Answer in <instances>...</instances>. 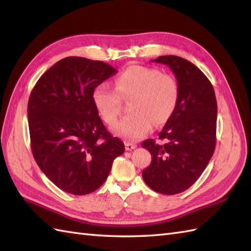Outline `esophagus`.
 <instances>
[{"label":"esophagus","mask_w":251,"mask_h":251,"mask_svg":"<svg viewBox=\"0 0 251 251\" xmlns=\"http://www.w3.org/2000/svg\"><path fill=\"white\" fill-rule=\"evenodd\" d=\"M136 148H137L136 143H132V142H129V141L125 142V149H126L127 151H131V150H134V149H136Z\"/></svg>","instance_id":"esophagus-1"}]
</instances>
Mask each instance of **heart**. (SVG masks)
I'll use <instances>...</instances> for the list:
<instances>
[{
    "mask_svg": "<svg viewBox=\"0 0 251 251\" xmlns=\"http://www.w3.org/2000/svg\"><path fill=\"white\" fill-rule=\"evenodd\" d=\"M179 84L169 73L156 68L130 66L116 76L114 88L104 83L93 90V101L100 116L112 125L121 114L122 100H128L131 113L112 127L115 135L128 141L146 136L156 126L166 123L177 108Z\"/></svg>",
    "mask_w": 251,
    "mask_h": 251,
    "instance_id": "heart-1",
    "label": "heart"
}]
</instances>
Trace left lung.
Listing matches in <instances>:
<instances>
[{"mask_svg": "<svg viewBox=\"0 0 251 251\" xmlns=\"http://www.w3.org/2000/svg\"><path fill=\"white\" fill-rule=\"evenodd\" d=\"M179 84V100L172 117L154 139L142 142L151 153L145 182L157 193L174 195L188 190L204 172L216 147L217 100L209 79L193 63L178 56H161Z\"/></svg>", "mask_w": 251, "mask_h": 251, "instance_id": "obj_1", "label": "left lung"}]
</instances>
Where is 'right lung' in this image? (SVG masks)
I'll list each match as a JSON object with an SVG mask.
<instances>
[{"mask_svg": "<svg viewBox=\"0 0 251 251\" xmlns=\"http://www.w3.org/2000/svg\"><path fill=\"white\" fill-rule=\"evenodd\" d=\"M116 70L102 61L67 57L36 82L28 102L31 149L36 164L67 193L89 194L108 178L124 143L106 130L93 90Z\"/></svg>", "mask_w": 251, "mask_h": 251, "instance_id": "1", "label": "right lung"}]
</instances>
